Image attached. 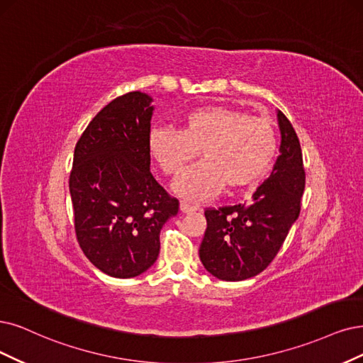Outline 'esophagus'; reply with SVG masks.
I'll return each instance as SVG.
<instances>
[{"mask_svg":"<svg viewBox=\"0 0 363 363\" xmlns=\"http://www.w3.org/2000/svg\"><path fill=\"white\" fill-rule=\"evenodd\" d=\"M179 208H181V211H182L184 213H191V212H196V211L199 209L197 206H193V205H190V203H186V202H181Z\"/></svg>","mask_w":363,"mask_h":363,"instance_id":"esophagus-1","label":"esophagus"}]
</instances>
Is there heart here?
I'll use <instances>...</instances> for the list:
<instances>
[{"label":"heart","mask_w":363,"mask_h":363,"mask_svg":"<svg viewBox=\"0 0 363 363\" xmlns=\"http://www.w3.org/2000/svg\"><path fill=\"white\" fill-rule=\"evenodd\" d=\"M147 147L167 177L178 174L199 154L203 161L185 170L174 191L191 202L217 196L227 184L238 190L260 181L277 154L269 121L227 106H205L181 119L179 130L155 127Z\"/></svg>","instance_id":"obj_1"}]
</instances>
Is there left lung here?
<instances>
[{
  "label": "left lung",
  "mask_w": 363,
  "mask_h": 363,
  "mask_svg": "<svg viewBox=\"0 0 363 363\" xmlns=\"http://www.w3.org/2000/svg\"><path fill=\"white\" fill-rule=\"evenodd\" d=\"M279 155L271 177L251 202L208 208L199 256L206 271L224 281H242L264 271L301 213L305 189L302 150L290 121L278 112Z\"/></svg>",
  "instance_id": "1"
}]
</instances>
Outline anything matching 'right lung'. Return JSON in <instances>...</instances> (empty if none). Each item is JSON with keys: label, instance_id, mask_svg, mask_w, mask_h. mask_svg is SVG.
Segmentation results:
<instances>
[{"label": "right lung", "instance_id": "obj_1", "mask_svg": "<svg viewBox=\"0 0 363 363\" xmlns=\"http://www.w3.org/2000/svg\"><path fill=\"white\" fill-rule=\"evenodd\" d=\"M151 101L140 91L116 97L74 147L69 186L77 242L94 266L115 278L150 269L160 232L179 209L150 172Z\"/></svg>", "mask_w": 363, "mask_h": 363}]
</instances>
